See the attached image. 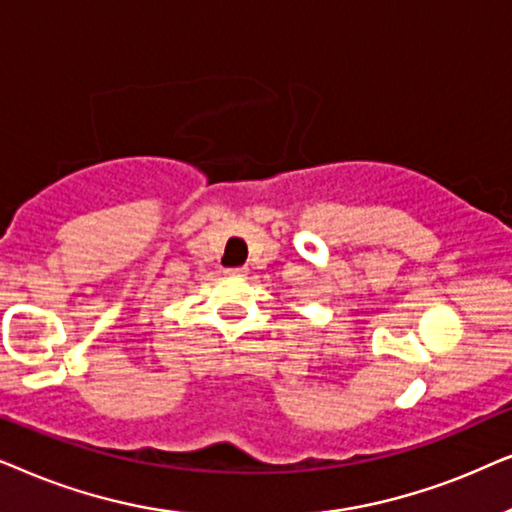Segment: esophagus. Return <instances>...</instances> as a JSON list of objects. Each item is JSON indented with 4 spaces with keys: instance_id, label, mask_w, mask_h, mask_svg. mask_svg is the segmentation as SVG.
<instances>
[{
    "instance_id": "obj_1",
    "label": "esophagus",
    "mask_w": 512,
    "mask_h": 512,
    "mask_svg": "<svg viewBox=\"0 0 512 512\" xmlns=\"http://www.w3.org/2000/svg\"><path fill=\"white\" fill-rule=\"evenodd\" d=\"M224 274H227V276H245V267H229V269H224Z\"/></svg>"
}]
</instances>
